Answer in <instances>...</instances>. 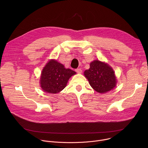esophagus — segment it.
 Returning a JSON list of instances; mask_svg holds the SVG:
<instances>
[{
    "mask_svg": "<svg viewBox=\"0 0 148 148\" xmlns=\"http://www.w3.org/2000/svg\"><path fill=\"white\" fill-rule=\"evenodd\" d=\"M75 71H76L77 73H78V74L82 73V70H81V69H76V70H75Z\"/></svg>",
    "mask_w": 148,
    "mask_h": 148,
    "instance_id": "34e87169",
    "label": "esophagus"
}]
</instances>
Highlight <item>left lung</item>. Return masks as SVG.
Masks as SVG:
<instances>
[{"label":"left lung","instance_id":"8db88e82","mask_svg":"<svg viewBox=\"0 0 148 148\" xmlns=\"http://www.w3.org/2000/svg\"><path fill=\"white\" fill-rule=\"evenodd\" d=\"M90 67L84 71L91 87L99 93L107 92L116 86V78L113 69L108 64L99 60L90 63Z\"/></svg>","mask_w":148,"mask_h":148}]
</instances>
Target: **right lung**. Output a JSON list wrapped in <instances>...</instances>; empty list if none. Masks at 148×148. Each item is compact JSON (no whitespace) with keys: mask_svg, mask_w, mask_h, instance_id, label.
Returning a JSON list of instances; mask_svg holds the SVG:
<instances>
[{"mask_svg":"<svg viewBox=\"0 0 148 148\" xmlns=\"http://www.w3.org/2000/svg\"><path fill=\"white\" fill-rule=\"evenodd\" d=\"M76 73L66 69L57 60H50L41 71L40 86L45 92L57 94L64 89L70 78Z\"/></svg>","mask_w":148,"mask_h":148,"instance_id":"obj_1","label":"right lung"}]
</instances>
